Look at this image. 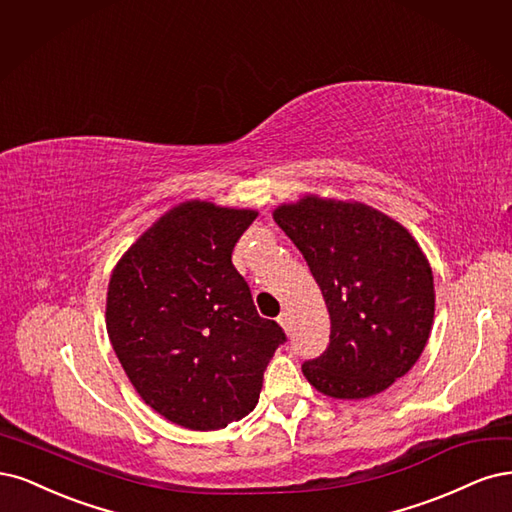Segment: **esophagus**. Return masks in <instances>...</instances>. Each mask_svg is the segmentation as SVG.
I'll return each instance as SVG.
<instances>
[{"mask_svg":"<svg viewBox=\"0 0 512 512\" xmlns=\"http://www.w3.org/2000/svg\"><path fill=\"white\" fill-rule=\"evenodd\" d=\"M278 325L283 327L287 334L291 332V315H289V312H280V317H278Z\"/></svg>","mask_w":512,"mask_h":512,"instance_id":"esophagus-1","label":"esophagus"}]
</instances>
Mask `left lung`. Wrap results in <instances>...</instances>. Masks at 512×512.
Returning a JSON list of instances; mask_svg holds the SVG:
<instances>
[{"mask_svg": "<svg viewBox=\"0 0 512 512\" xmlns=\"http://www.w3.org/2000/svg\"><path fill=\"white\" fill-rule=\"evenodd\" d=\"M304 255L332 321L302 372L319 393L364 400L421 357L434 323V276L417 240L368 204L304 195L272 212Z\"/></svg>", "mask_w": 512, "mask_h": 512, "instance_id": "8db88e82", "label": "left lung"}]
</instances>
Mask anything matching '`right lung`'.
<instances>
[{"instance_id": "1", "label": "right lung", "mask_w": 512, "mask_h": 512, "mask_svg": "<svg viewBox=\"0 0 512 512\" xmlns=\"http://www.w3.org/2000/svg\"><path fill=\"white\" fill-rule=\"evenodd\" d=\"M257 210L189 200L112 270L106 329L127 378L161 417L210 432L249 415L285 332L261 319L232 263Z\"/></svg>"}]
</instances>
